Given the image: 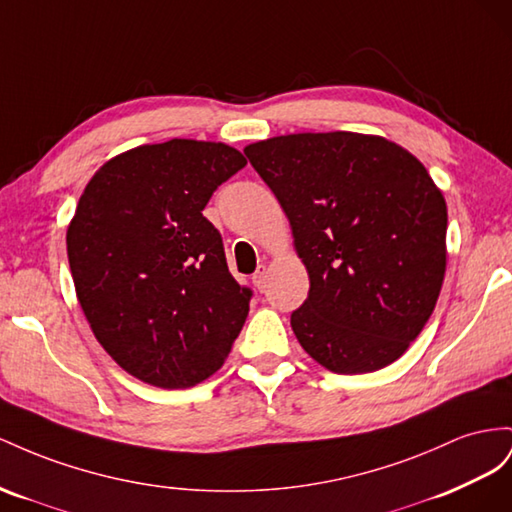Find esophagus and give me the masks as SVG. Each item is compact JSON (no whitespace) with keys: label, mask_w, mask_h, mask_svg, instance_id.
I'll use <instances>...</instances> for the list:
<instances>
[{"label":"esophagus","mask_w":512,"mask_h":512,"mask_svg":"<svg viewBox=\"0 0 512 512\" xmlns=\"http://www.w3.org/2000/svg\"><path fill=\"white\" fill-rule=\"evenodd\" d=\"M266 279H268L266 266H259V268L255 270V274H253V285H255L259 291H264V289H266Z\"/></svg>","instance_id":"1"}]
</instances>
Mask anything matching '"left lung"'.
I'll return each instance as SVG.
<instances>
[{"label": "left lung", "mask_w": 512, "mask_h": 512, "mask_svg": "<svg viewBox=\"0 0 512 512\" xmlns=\"http://www.w3.org/2000/svg\"><path fill=\"white\" fill-rule=\"evenodd\" d=\"M309 272L291 313L332 373L388 367L429 321L446 270V201L418 158L382 137L300 133L248 145Z\"/></svg>", "instance_id": "1"}]
</instances>
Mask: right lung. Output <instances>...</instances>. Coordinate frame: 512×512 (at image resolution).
I'll return each instance as SVG.
<instances>
[{
  "mask_svg": "<svg viewBox=\"0 0 512 512\" xmlns=\"http://www.w3.org/2000/svg\"><path fill=\"white\" fill-rule=\"evenodd\" d=\"M246 165L225 143L171 139L102 165L68 227V264L98 343L158 388H191L231 352L253 289L233 279L212 193Z\"/></svg>",
  "mask_w": 512,
  "mask_h": 512,
  "instance_id": "right-lung-1",
  "label": "right lung"
}]
</instances>
